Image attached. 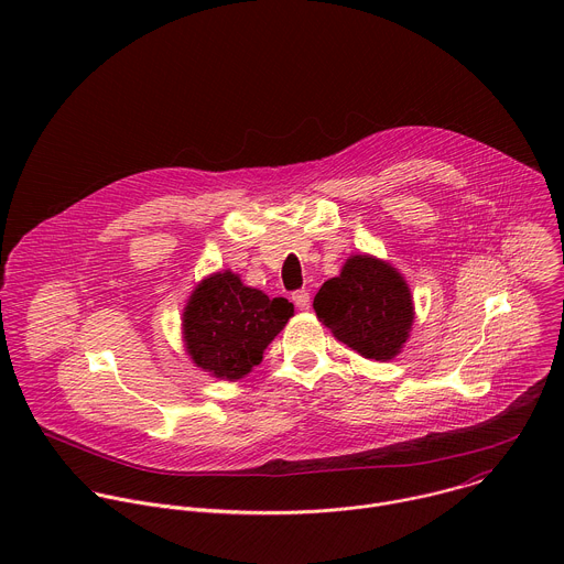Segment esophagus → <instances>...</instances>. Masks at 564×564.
Listing matches in <instances>:
<instances>
[{
	"label": "esophagus",
	"instance_id": "1",
	"mask_svg": "<svg viewBox=\"0 0 564 564\" xmlns=\"http://www.w3.org/2000/svg\"><path fill=\"white\" fill-rule=\"evenodd\" d=\"M292 301L299 310H310V292L307 290H299L292 294Z\"/></svg>",
	"mask_w": 564,
	"mask_h": 564
}]
</instances>
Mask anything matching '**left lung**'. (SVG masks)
Here are the masks:
<instances>
[{
  "instance_id": "1",
  "label": "left lung",
  "mask_w": 564,
  "mask_h": 564,
  "mask_svg": "<svg viewBox=\"0 0 564 564\" xmlns=\"http://www.w3.org/2000/svg\"><path fill=\"white\" fill-rule=\"evenodd\" d=\"M312 305L337 341L375 361L394 359L415 321L404 274L372 254L348 257L339 276L321 285Z\"/></svg>"
}]
</instances>
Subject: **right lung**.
<instances>
[{
  "mask_svg": "<svg viewBox=\"0 0 564 564\" xmlns=\"http://www.w3.org/2000/svg\"><path fill=\"white\" fill-rule=\"evenodd\" d=\"M294 316V305L250 288L231 270L205 276L183 310V341L196 368L225 381L248 377Z\"/></svg>",
  "mask_w": 564,
  "mask_h": 564,
  "instance_id": "obj_1",
  "label": "right lung"
}]
</instances>
